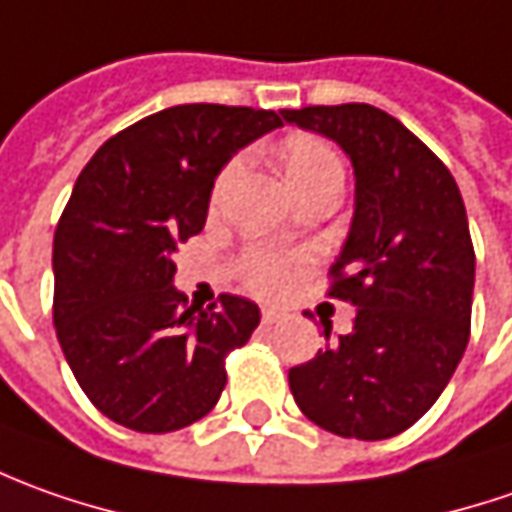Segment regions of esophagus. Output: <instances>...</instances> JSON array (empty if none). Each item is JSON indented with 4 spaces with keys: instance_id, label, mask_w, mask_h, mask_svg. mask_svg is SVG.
<instances>
[{
    "instance_id": "obj_1",
    "label": "esophagus",
    "mask_w": 512,
    "mask_h": 512,
    "mask_svg": "<svg viewBox=\"0 0 512 512\" xmlns=\"http://www.w3.org/2000/svg\"><path fill=\"white\" fill-rule=\"evenodd\" d=\"M280 317H283L280 311L263 309V323H266V326H274V323H280Z\"/></svg>"
}]
</instances>
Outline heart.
Here are the masks:
<instances>
[{"instance_id":"1","label":"heart","mask_w":512,"mask_h":512,"mask_svg":"<svg viewBox=\"0 0 512 512\" xmlns=\"http://www.w3.org/2000/svg\"><path fill=\"white\" fill-rule=\"evenodd\" d=\"M240 158H232L226 167L221 169L218 175V184H215V192L221 195L226 186L235 181V175L240 172ZM283 169H286V178H289L291 186L303 184L320 172H328V169H343L337 152L328 147L323 138L317 135H291L289 141L283 144ZM306 263L303 255H289V252H274V249H252L246 252L243 260H240V274L246 280V286L257 294H266L272 297L277 291L286 289L289 277L300 266Z\"/></svg>"}]
</instances>
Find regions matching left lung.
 Segmentation results:
<instances>
[{
	"instance_id": "obj_1",
	"label": "left lung",
	"mask_w": 512,
	"mask_h": 512,
	"mask_svg": "<svg viewBox=\"0 0 512 512\" xmlns=\"http://www.w3.org/2000/svg\"><path fill=\"white\" fill-rule=\"evenodd\" d=\"M283 118L337 141L357 178L351 232L328 269V297L357 306L354 328L291 368V394L323 431L397 436L439 399L470 340L476 255L459 186L405 124L371 104Z\"/></svg>"
}]
</instances>
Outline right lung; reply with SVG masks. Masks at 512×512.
I'll list each match as a JSON object with an SVG mask.
<instances>
[{"label": "right lung", "mask_w": 512, "mask_h": 512, "mask_svg": "<svg viewBox=\"0 0 512 512\" xmlns=\"http://www.w3.org/2000/svg\"><path fill=\"white\" fill-rule=\"evenodd\" d=\"M280 115L178 104L104 141L81 169L53 238V326L81 391L130 431H181L209 414L226 354L260 323L238 294L189 306L172 257L203 229L223 164L283 127Z\"/></svg>", "instance_id": "add662e5"}]
</instances>
